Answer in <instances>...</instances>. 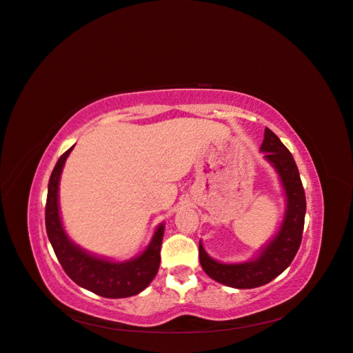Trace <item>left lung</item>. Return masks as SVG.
Segmentation results:
<instances>
[{
  "mask_svg": "<svg viewBox=\"0 0 353 353\" xmlns=\"http://www.w3.org/2000/svg\"><path fill=\"white\" fill-rule=\"evenodd\" d=\"M261 150L277 170L286 193V213L274 239L262 248L254 261L243 263H221L214 261L205 253L203 243L199 242V262L205 274L222 285L237 290H251L267 285L282 274L296 257L303 234L306 196L292 154L268 128L265 129Z\"/></svg>",
  "mask_w": 353,
  "mask_h": 353,
  "instance_id": "left-lung-1",
  "label": "left lung"
}]
</instances>
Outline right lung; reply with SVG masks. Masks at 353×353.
<instances>
[{"label": "right lung", "instance_id": "obj_1", "mask_svg": "<svg viewBox=\"0 0 353 353\" xmlns=\"http://www.w3.org/2000/svg\"><path fill=\"white\" fill-rule=\"evenodd\" d=\"M71 149L73 148H70L57 160L48 181L46 204V228L48 241L52 243L63 271L79 286L106 299L135 296L152 282L158 268H160L164 225H158L152 241L139 257L126 262H112L108 259L96 257L71 242L62 227L59 203H57L59 178Z\"/></svg>", "mask_w": 353, "mask_h": 353}]
</instances>
